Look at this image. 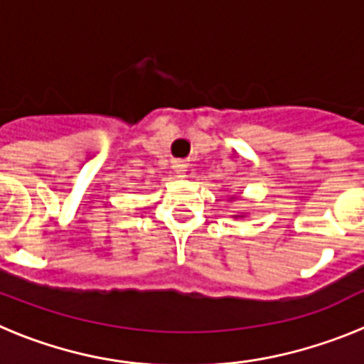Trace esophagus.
<instances>
[{
	"mask_svg": "<svg viewBox=\"0 0 364 364\" xmlns=\"http://www.w3.org/2000/svg\"><path fill=\"white\" fill-rule=\"evenodd\" d=\"M173 169H175L176 176H186V171H188V164L184 160H175L173 162Z\"/></svg>",
	"mask_w": 364,
	"mask_h": 364,
	"instance_id": "1",
	"label": "esophagus"
}]
</instances>
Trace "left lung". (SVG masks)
<instances>
[{
    "label": "left lung",
    "mask_w": 364,
    "mask_h": 364,
    "mask_svg": "<svg viewBox=\"0 0 364 364\" xmlns=\"http://www.w3.org/2000/svg\"><path fill=\"white\" fill-rule=\"evenodd\" d=\"M237 217H239V215H237Z\"/></svg>",
    "instance_id": "obj_1"
}]
</instances>
